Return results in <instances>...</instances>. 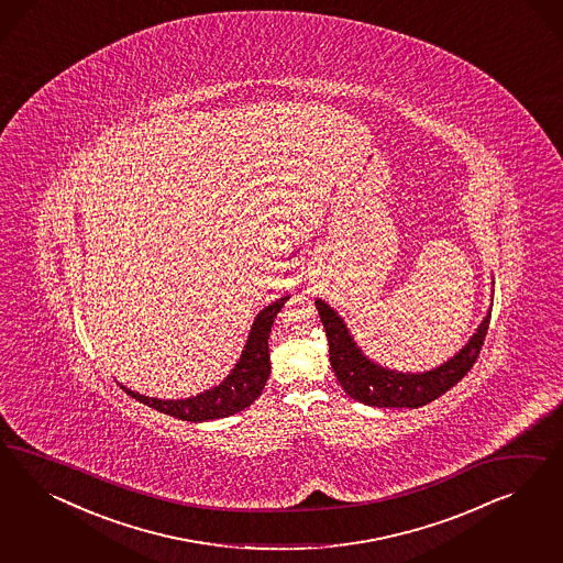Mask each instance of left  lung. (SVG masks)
<instances>
[{"instance_id":"8db88e82","label":"left lung","mask_w":563,"mask_h":563,"mask_svg":"<svg viewBox=\"0 0 563 563\" xmlns=\"http://www.w3.org/2000/svg\"><path fill=\"white\" fill-rule=\"evenodd\" d=\"M316 307L330 344V365L342 390L357 402L377 409H417L456 386L477 361L492 318L489 309L475 334L454 357L443 361L442 365L429 372L405 374L367 357L353 339L341 313L328 306L324 299H316Z\"/></svg>"}]
</instances>
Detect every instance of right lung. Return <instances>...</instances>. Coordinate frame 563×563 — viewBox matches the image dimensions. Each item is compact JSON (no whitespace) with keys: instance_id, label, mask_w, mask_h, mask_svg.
Here are the masks:
<instances>
[{"instance_id":"right-lung-1","label":"right lung","mask_w":563,"mask_h":563,"mask_svg":"<svg viewBox=\"0 0 563 563\" xmlns=\"http://www.w3.org/2000/svg\"><path fill=\"white\" fill-rule=\"evenodd\" d=\"M287 299H289V295L276 299L274 303L264 307L257 313L235 367L214 388H208L205 393L189 396V398H177V400L144 396V394L125 388V386H121V388L130 396H134L142 405H148L151 409L161 410L175 419L191 421V423L224 419L229 415H235L239 410L247 409L262 394L266 386V379L271 375L268 339H271L274 318L287 303Z\"/></svg>"}]
</instances>
